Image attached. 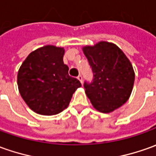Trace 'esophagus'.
Instances as JSON below:
<instances>
[{
    "instance_id": "1",
    "label": "esophagus",
    "mask_w": 156,
    "mask_h": 156,
    "mask_svg": "<svg viewBox=\"0 0 156 156\" xmlns=\"http://www.w3.org/2000/svg\"><path fill=\"white\" fill-rule=\"evenodd\" d=\"M78 78V80H79V81L81 82V83H83V77H82V75H78V78Z\"/></svg>"
}]
</instances>
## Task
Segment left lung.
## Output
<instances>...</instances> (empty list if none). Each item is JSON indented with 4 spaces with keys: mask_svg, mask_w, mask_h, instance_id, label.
<instances>
[{
    "mask_svg": "<svg viewBox=\"0 0 156 156\" xmlns=\"http://www.w3.org/2000/svg\"><path fill=\"white\" fill-rule=\"evenodd\" d=\"M93 73L90 83L83 87L96 110L109 113L125 104L131 94L135 73L131 63L115 44L101 41L93 46H84Z\"/></svg>",
    "mask_w": 156,
    "mask_h": 156,
    "instance_id": "left-lung-1",
    "label": "left lung"
}]
</instances>
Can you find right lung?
<instances>
[{"label": "right lung", "mask_w": 156, "mask_h": 156, "mask_svg": "<svg viewBox=\"0 0 156 156\" xmlns=\"http://www.w3.org/2000/svg\"><path fill=\"white\" fill-rule=\"evenodd\" d=\"M64 53L61 47L43 46L32 51L20 67L17 83L20 96L38 114L60 113L81 86L79 80L69 76Z\"/></svg>", "instance_id": "1"}]
</instances>
